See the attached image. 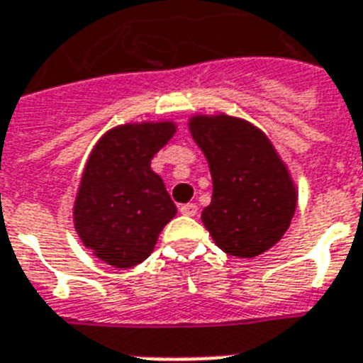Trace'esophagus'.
Here are the masks:
<instances>
[{"instance_id": "1", "label": "esophagus", "mask_w": 363, "mask_h": 363, "mask_svg": "<svg viewBox=\"0 0 363 363\" xmlns=\"http://www.w3.org/2000/svg\"><path fill=\"white\" fill-rule=\"evenodd\" d=\"M179 211H182L184 216L193 217V216H196V211H199V208H196V204H184V206H182V208H179Z\"/></svg>"}]
</instances>
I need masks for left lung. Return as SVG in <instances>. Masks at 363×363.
Here are the masks:
<instances>
[{
    "label": "left lung",
    "mask_w": 363,
    "mask_h": 363,
    "mask_svg": "<svg viewBox=\"0 0 363 363\" xmlns=\"http://www.w3.org/2000/svg\"><path fill=\"white\" fill-rule=\"evenodd\" d=\"M187 125L213 182L200 219L216 245L238 259L266 253L296 213L298 189L289 167L268 135L243 118L193 114Z\"/></svg>",
    "instance_id": "obj_1"
}]
</instances>
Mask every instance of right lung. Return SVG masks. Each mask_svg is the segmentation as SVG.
<instances>
[{"label": "right lung", "instance_id": "obj_1", "mask_svg": "<svg viewBox=\"0 0 363 363\" xmlns=\"http://www.w3.org/2000/svg\"><path fill=\"white\" fill-rule=\"evenodd\" d=\"M178 131L176 121H136L101 136L84 167L72 223L84 247L112 268H133L155 249L178 213L153 155Z\"/></svg>", "mask_w": 363, "mask_h": 363}]
</instances>
